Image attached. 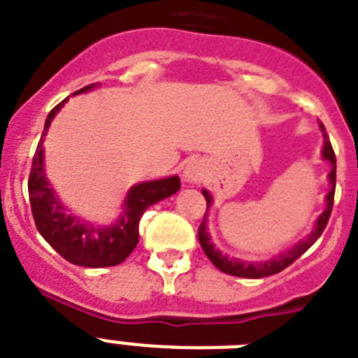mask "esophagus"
Segmentation results:
<instances>
[{
    "mask_svg": "<svg viewBox=\"0 0 358 358\" xmlns=\"http://www.w3.org/2000/svg\"><path fill=\"white\" fill-rule=\"evenodd\" d=\"M203 174H206V165H203L200 160H193V162H189L187 167H185L184 178L185 182L198 184V182H202L203 180Z\"/></svg>",
    "mask_w": 358,
    "mask_h": 358,
    "instance_id": "esophagus-1",
    "label": "esophagus"
}]
</instances>
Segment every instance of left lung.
Returning a JSON list of instances; mask_svg holds the SVG:
<instances>
[{"label":"left lung","mask_w":358,"mask_h":358,"mask_svg":"<svg viewBox=\"0 0 358 358\" xmlns=\"http://www.w3.org/2000/svg\"><path fill=\"white\" fill-rule=\"evenodd\" d=\"M322 131H324V149H322V156L326 160L331 162L333 169L329 173V182H331V191L327 193V207L326 211L322 215L318 216L317 225H315V231L311 235L308 236L306 240H302L300 244H296L295 248L289 249L287 253L280 255V257L273 258V260H267V262H242V260H235V258H227L225 255H222L218 249H215L213 245L211 238H209V233H207V227H206V218H207V211L202 218V224L198 227V240H200V245L202 249L206 251L207 258L215 264L220 271L227 273V275H233V276H244V278H264V276H269V275H276V273H280L282 269H286L287 266L295 262L296 258L302 257V255L308 251L311 245L317 242V238L324 233L326 229L327 220H329V216H331V209H333V200H335V182H337V158H335V151H333L331 142H329V138L326 134V129L322 125ZM203 198H206L207 202V209L211 206V196L207 191H202Z\"/></svg>","instance_id":"8db88e82"}]
</instances>
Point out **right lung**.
<instances>
[{"label": "right lung", "mask_w": 358, "mask_h": 358, "mask_svg": "<svg viewBox=\"0 0 358 358\" xmlns=\"http://www.w3.org/2000/svg\"><path fill=\"white\" fill-rule=\"evenodd\" d=\"M92 85H87L78 92L89 91ZM59 101L45 120V129L41 136H47L50 122L63 107ZM180 189L178 176L155 180L145 184L134 185L125 200V213L118 222L105 229H96L92 225L83 224L74 216L67 215L43 173V138L36 147L32 158L31 174H29V198L34 216V224L50 245L65 260L74 266L83 267H110L122 264L133 253L138 244V225L143 211L152 203L171 196Z\"/></svg>", "instance_id": "obj_1"}]
</instances>
